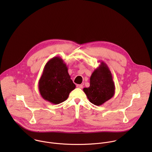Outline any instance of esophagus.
I'll return each mask as SVG.
<instances>
[{
    "instance_id": "esophagus-1",
    "label": "esophagus",
    "mask_w": 152,
    "mask_h": 152,
    "mask_svg": "<svg viewBox=\"0 0 152 152\" xmlns=\"http://www.w3.org/2000/svg\"><path fill=\"white\" fill-rule=\"evenodd\" d=\"M76 87L78 88H83V86H82V85L78 84V85H76Z\"/></svg>"
}]
</instances>
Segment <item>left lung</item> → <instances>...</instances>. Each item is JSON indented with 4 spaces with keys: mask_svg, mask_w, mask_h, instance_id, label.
I'll return each mask as SVG.
<instances>
[{
    "mask_svg": "<svg viewBox=\"0 0 152 152\" xmlns=\"http://www.w3.org/2000/svg\"><path fill=\"white\" fill-rule=\"evenodd\" d=\"M90 85L83 89L89 101L100 106L111 99L115 94V84L111 72L104 62L93 72L90 77Z\"/></svg>",
    "mask_w": 152,
    "mask_h": 152,
    "instance_id": "obj_1",
    "label": "left lung"
}]
</instances>
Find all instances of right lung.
<instances>
[{
  "label": "right lung",
  "mask_w": 152,
  "mask_h": 152,
  "mask_svg": "<svg viewBox=\"0 0 152 152\" xmlns=\"http://www.w3.org/2000/svg\"><path fill=\"white\" fill-rule=\"evenodd\" d=\"M75 88L63 59L59 56L50 59L45 65L38 82L41 97L53 104H59L67 99Z\"/></svg>",
  "instance_id": "add662e5"
}]
</instances>
